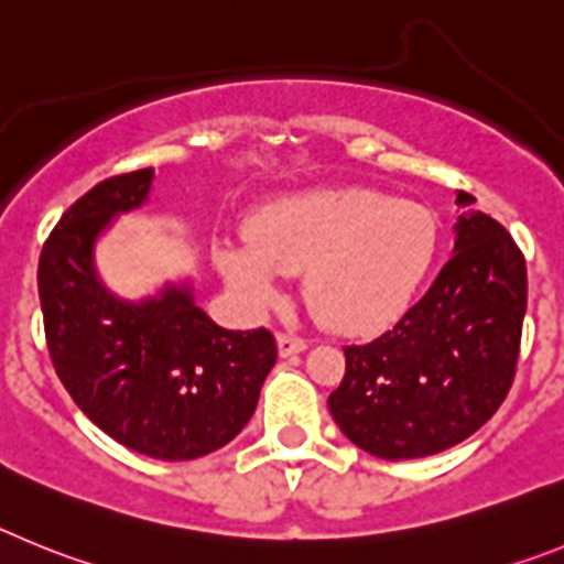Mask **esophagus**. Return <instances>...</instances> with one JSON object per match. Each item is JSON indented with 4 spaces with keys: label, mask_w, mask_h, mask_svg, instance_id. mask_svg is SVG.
I'll list each match as a JSON object with an SVG mask.
<instances>
[{
    "label": "esophagus",
    "mask_w": 564,
    "mask_h": 564,
    "mask_svg": "<svg viewBox=\"0 0 564 564\" xmlns=\"http://www.w3.org/2000/svg\"><path fill=\"white\" fill-rule=\"evenodd\" d=\"M301 351H306V339L292 337V334H278V354L281 357H294Z\"/></svg>",
    "instance_id": "34e87169"
}]
</instances>
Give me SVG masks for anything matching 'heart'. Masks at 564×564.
<instances>
[{
	"mask_svg": "<svg viewBox=\"0 0 564 564\" xmlns=\"http://www.w3.org/2000/svg\"><path fill=\"white\" fill-rule=\"evenodd\" d=\"M438 252V221L419 202L373 187H326L263 207L250 238L221 241L216 267L247 303L272 306L301 275L323 326L368 334L415 301Z\"/></svg>",
	"mask_w": 564,
	"mask_h": 564,
	"instance_id": "b5f03b06",
	"label": "heart"
}]
</instances>
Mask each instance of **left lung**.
Here are the masks:
<instances>
[{
    "label": "left lung",
    "instance_id": "8db88e82",
    "mask_svg": "<svg viewBox=\"0 0 564 564\" xmlns=\"http://www.w3.org/2000/svg\"><path fill=\"white\" fill-rule=\"evenodd\" d=\"M460 191L455 250L427 294L373 343L345 348L328 395L345 438L384 460L427 458L478 433L503 404L525 317V258Z\"/></svg>",
    "mask_w": 564,
    "mask_h": 564
}]
</instances>
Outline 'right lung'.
I'll list each match as a JSON object with an SVG mask.
<instances>
[{
    "mask_svg": "<svg viewBox=\"0 0 564 564\" xmlns=\"http://www.w3.org/2000/svg\"><path fill=\"white\" fill-rule=\"evenodd\" d=\"M151 182L154 169L111 176L61 216L39 261V297L55 373L86 419L140 455L194 460L245 430L278 348L267 328L216 326L191 281L143 301L106 286L98 238L149 202Z\"/></svg>",
    "mask_w": 564,
    "mask_h": 564,
    "instance_id": "1",
    "label": "right lung"
}]
</instances>
